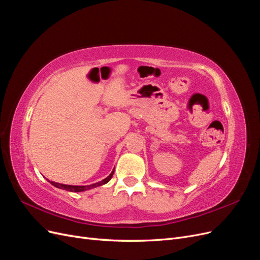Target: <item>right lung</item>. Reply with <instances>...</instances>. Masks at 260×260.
<instances>
[{"label":"right lung","instance_id":"1","mask_svg":"<svg viewBox=\"0 0 260 260\" xmlns=\"http://www.w3.org/2000/svg\"><path fill=\"white\" fill-rule=\"evenodd\" d=\"M114 171L115 169H113L112 174L109 175L107 178H105L104 180L100 181V182L98 183H93V184H90V185H68V184H61V183H57V182H53V181H50V183L54 186H56L58 188H61V190H66V191H70V192H83V191H86V190H91V188H94V187H98V186H101L103 184H106L109 180L112 179L113 175H114Z\"/></svg>","mask_w":260,"mask_h":260}]
</instances>
